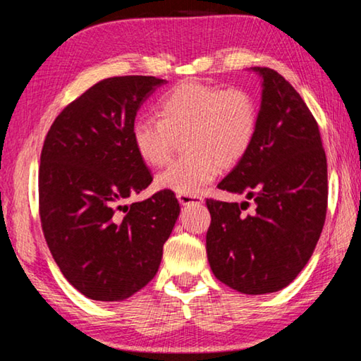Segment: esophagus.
Returning <instances> with one entry per match:
<instances>
[{
	"mask_svg": "<svg viewBox=\"0 0 361 361\" xmlns=\"http://www.w3.org/2000/svg\"><path fill=\"white\" fill-rule=\"evenodd\" d=\"M176 197H178V200H180V204L181 205H199V204H202L204 202V199H202V195H189V194H178L176 195Z\"/></svg>",
	"mask_w": 361,
	"mask_h": 361,
	"instance_id": "34e87169",
	"label": "esophagus"
}]
</instances>
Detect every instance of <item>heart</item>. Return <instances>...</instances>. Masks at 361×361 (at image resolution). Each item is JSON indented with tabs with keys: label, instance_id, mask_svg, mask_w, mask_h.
<instances>
[{
	"label": "heart",
	"instance_id": "obj_1",
	"mask_svg": "<svg viewBox=\"0 0 361 361\" xmlns=\"http://www.w3.org/2000/svg\"><path fill=\"white\" fill-rule=\"evenodd\" d=\"M159 116H142L132 124V143L151 167L164 166L183 137L188 151L157 175L156 185L178 194L195 195L215 180L219 167L239 164L258 132L259 109L245 89H223L185 82L164 95Z\"/></svg>",
	"mask_w": 361,
	"mask_h": 361
}]
</instances>
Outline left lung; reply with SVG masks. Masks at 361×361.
<instances>
[{
	"label": "left lung",
	"mask_w": 361,
	"mask_h": 361,
	"mask_svg": "<svg viewBox=\"0 0 361 361\" xmlns=\"http://www.w3.org/2000/svg\"><path fill=\"white\" fill-rule=\"evenodd\" d=\"M262 79L258 132L245 157L218 188L248 202L207 199V258L224 285L245 295L285 288L312 256L328 205V169L312 113L276 70Z\"/></svg>",
	"instance_id": "obj_1"
}]
</instances>
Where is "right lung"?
I'll return each mask as SVG.
<instances>
[{
  "instance_id": "add662e5",
  "label": "right lung",
  "mask_w": 361,
  "mask_h": 361,
  "mask_svg": "<svg viewBox=\"0 0 361 361\" xmlns=\"http://www.w3.org/2000/svg\"><path fill=\"white\" fill-rule=\"evenodd\" d=\"M154 76H116L71 102L41 151L39 216L65 279L94 301H124L156 276L180 204L169 189L124 202L152 181L132 143Z\"/></svg>"
}]
</instances>
